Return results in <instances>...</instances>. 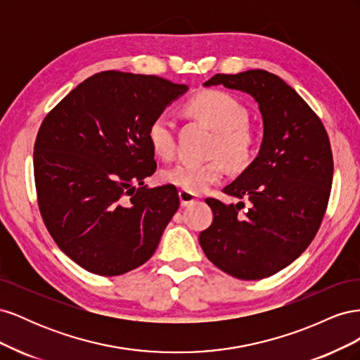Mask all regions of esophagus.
Instances as JSON below:
<instances>
[{"mask_svg":"<svg viewBox=\"0 0 360 360\" xmlns=\"http://www.w3.org/2000/svg\"><path fill=\"white\" fill-rule=\"evenodd\" d=\"M179 197H180V202H181V205L183 207H186V205H191V204H195L198 201V197L195 193H191V192H188V191H180L179 192Z\"/></svg>","mask_w":360,"mask_h":360,"instance_id":"obj_1","label":"esophagus"}]
</instances>
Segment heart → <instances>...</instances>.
<instances>
[{"mask_svg": "<svg viewBox=\"0 0 360 360\" xmlns=\"http://www.w3.org/2000/svg\"><path fill=\"white\" fill-rule=\"evenodd\" d=\"M186 110L216 130L213 155L222 156L233 168L246 167L254 153L255 136L246 124L242 102L222 90H204L188 101ZM148 143L162 159H171L177 148V123L168 112L158 114L147 130ZM225 176L221 158L209 162L184 160L162 172L165 183L191 193H201Z\"/></svg>", "mask_w": 360, "mask_h": 360, "instance_id": "b5f03b06", "label": "heart"}]
</instances>
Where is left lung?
<instances>
[{
	"label": "left lung",
	"instance_id": "obj_1",
	"mask_svg": "<svg viewBox=\"0 0 360 360\" xmlns=\"http://www.w3.org/2000/svg\"><path fill=\"white\" fill-rule=\"evenodd\" d=\"M205 86L250 94L263 117L258 156L224 193L207 198L213 222L200 234L205 257L225 274L255 281L278 274L309 246L328 209L333 158L328 132L309 105L279 76L261 69L217 73Z\"/></svg>",
	"mask_w": 360,
	"mask_h": 360
}]
</instances>
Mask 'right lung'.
<instances>
[{
  "label": "right lung",
  "mask_w": 360,
  "mask_h": 360,
  "mask_svg": "<svg viewBox=\"0 0 360 360\" xmlns=\"http://www.w3.org/2000/svg\"><path fill=\"white\" fill-rule=\"evenodd\" d=\"M188 85L106 70L45 117L34 144L39 209L58 248L82 269L117 276L144 264L177 212L176 186L148 189L156 171L147 130Z\"/></svg>",
  "instance_id": "1"
}]
</instances>
